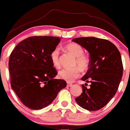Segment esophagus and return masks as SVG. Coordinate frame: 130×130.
Masks as SVG:
<instances>
[{
  "label": "esophagus",
  "instance_id": "obj_1",
  "mask_svg": "<svg viewBox=\"0 0 130 130\" xmlns=\"http://www.w3.org/2000/svg\"><path fill=\"white\" fill-rule=\"evenodd\" d=\"M72 85H73V84H72V83H70V82H67V87H72Z\"/></svg>",
  "mask_w": 130,
  "mask_h": 130
}]
</instances>
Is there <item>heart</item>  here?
I'll return each mask as SVG.
<instances>
[{"instance_id": "obj_1", "label": "heart", "mask_w": 130, "mask_h": 130, "mask_svg": "<svg viewBox=\"0 0 130 130\" xmlns=\"http://www.w3.org/2000/svg\"><path fill=\"white\" fill-rule=\"evenodd\" d=\"M66 49L69 53L75 57V67L73 68L62 69L58 72V77L67 81L70 82L78 77L81 73L80 68L85 70L90 66V60L88 57L84 55V50L80 45L76 43H70L66 46ZM60 50L58 48H55L51 52L50 57L53 66L58 68L60 66ZM79 67L80 68L78 67Z\"/></svg>"}]
</instances>
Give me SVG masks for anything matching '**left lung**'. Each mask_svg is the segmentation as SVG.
<instances>
[{
  "label": "left lung",
  "instance_id": "8db88e82",
  "mask_svg": "<svg viewBox=\"0 0 130 130\" xmlns=\"http://www.w3.org/2000/svg\"><path fill=\"white\" fill-rule=\"evenodd\" d=\"M72 41L85 48L90 54V66L81 79L82 92L75 99L82 108L95 111L102 109L115 95L123 74L121 54L108 40L89 37L75 38Z\"/></svg>",
  "mask_w": 130,
  "mask_h": 130
}]
</instances>
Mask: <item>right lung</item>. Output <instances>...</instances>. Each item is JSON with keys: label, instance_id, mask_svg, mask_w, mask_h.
Here are the masks:
<instances>
[{"label": "right lung", "instance_id": "add662e5", "mask_svg": "<svg viewBox=\"0 0 130 130\" xmlns=\"http://www.w3.org/2000/svg\"><path fill=\"white\" fill-rule=\"evenodd\" d=\"M60 41L59 37H29L20 42L10 55L11 87L28 108L46 107L66 87L65 80L54 79L58 73L50 57Z\"/></svg>", "mask_w": 130, "mask_h": 130}]
</instances>
